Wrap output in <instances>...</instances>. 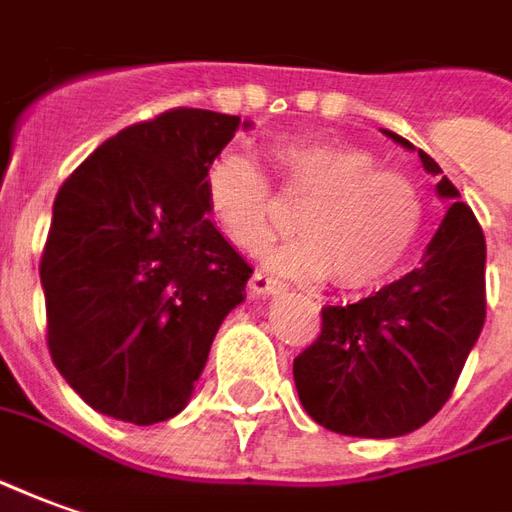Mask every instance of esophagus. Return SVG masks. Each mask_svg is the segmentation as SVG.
<instances>
[{"label": "esophagus", "mask_w": 512, "mask_h": 512, "mask_svg": "<svg viewBox=\"0 0 512 512\" xmlns=\"http://www.w3.org/2000/svg\"><path fill=\"white\" fill-rule=\"evenodd\" d=\"M249 288H252V293H257V296H274V293L285 291V285H282L280 280L268 277V274H263V271H255V274H252Z\"/></svg>", "instance_id": "34e87169"}]
</instances>
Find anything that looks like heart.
I'll return each instance as SVG.
<instances>
[{
  "instance_id": "1",
  "label": "heart",
  "mask_w": 512,
  "mask_h": 512,
  "mask_svg": "<svg viewBox=\"0 0 512 512\" xmlns=\"http://www.w3.org/2000/svg\"><path fill=\"white\" fill-rule=\"evenodd\" d=\"M285 196L302 199L299 238L268 255V266L299 280L366 291L396 277L424 232L427 202L405 171L377 166L366 146L335 138H291L268 149ZM205 205L221 235L260 252L280 232L274 185L252 157L224 149L207 163Z\"/></svg>"
}]
</instances>
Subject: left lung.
Segmentation results:
<instances>
[{"instance_id": "obj_1", "label": "left lung", "mask_w": 512, "mask_h": 512, "mask_svg": "<svg viewBox=\"0 0 512 512\" xmlns=\"http://www.w3.org/2000/svg\"><path fill=\"white\" fill-rule=\"evenodd\" d=\"M418 157L452 199L421 266L355 305L321 307L318 338L293 357L307 416L341 435L396 438L427 424L449 402L485 324L480 221L441 166L424 149Z\"/></svg>"}]
</instances>
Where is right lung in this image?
Masks as SVG:
<instances>
[{
    "label": "right lung",
    "mask_w": 512,
    "mask_h": 512,
    "mask_svg": "<svg viewBox=\"0 0 512 512\" xmlns=\"http://www.w3.org/2000/svg\"><path fill=\"white\" fill-rule=\"evenodd\" d=\"M241 119L171 107L71 171L41 255L46 346L105 416L157 424L194 391L252 266L207 216L205 169Z\"/></svg>",
    "instance_id": "right-lung-1"
}]
</instances>
